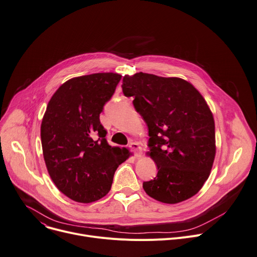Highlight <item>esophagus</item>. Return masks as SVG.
Listing matches in <instances>:
<instances>
[{"label": "esophagus", "mask_w": 257, "mask_h": 257, "mask_svg": "<svg viewBox=\"0 0 257 257\" xmlns=\"http://www.w3.org/2000/svg\"><path fill=\"white\" fill-rule=\"evenodd\" d=\"M130 149H131V151L134 153V155H135V157H137V158H139V157H142L143 156V152H142V148L139 147V145L137 144V143H131L130 144Z\"/></svg>", "instance_id": "esophagus-1"}]
</instances>
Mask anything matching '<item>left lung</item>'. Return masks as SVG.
<instances>
[{
    "label": "left lung",
    "mask_w": 257,
    "mask_h": 257,
    "mask_svg": "<svg viewBox=\"0 0 257 257\" xmlns=\"http://www.w3.org/2000/svg\"><path fill=\"white\" fill-rule=\"evenodd\" d=\"M122 89L149 127L147 156L158 167L157 176L144 182L145 192L165 204L192 198L208 179L216 154L214 118L206 100L177 77L126 75Z\"/></svg>",
    "instance_id": "left-lung-1"
}]
</instances>
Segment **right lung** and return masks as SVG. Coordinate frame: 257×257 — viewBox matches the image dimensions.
<instances>
[{
  "label": "right lung",
  "instance_id": "1",
  "mask_svg": "<svg viewBox=\"0 0 257 257\" xmlns=\"http://www.w3.org/2000/svg\"><path fill=\"white\" fill-rule=\"evenodd\" d=\"M97 73L64 82L52 95L41 124L43 156L56 188L79 203H92L110 190L114 171L129 158L111 147L99 114L121 80Z\"/></svg>",
  "mask_w": 257,
  "mask_h": 257
}]
</instances>
